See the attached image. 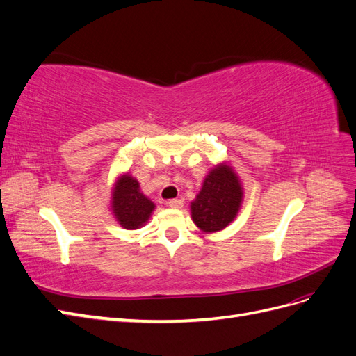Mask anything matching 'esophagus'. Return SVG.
I'll use <instances>...</instances> for the list:
<instances>
[{
  "label": "esophagus",
  "mask_w": 356,
  "mask_h": 356,
  "mask_svg": "<svg viewBox=\"0 0 356 356\" xmlns=\"http://www.w3.org/2000/svg\"><path fill=\"white\" fill-rule=\"evenodd\" d=\"M166 203H168V207L175 208V209H178V208L182 207V200H181V199H170V200H168Z\"/></svg>",
  "instance_id": "34e87169"
}]
</instances>
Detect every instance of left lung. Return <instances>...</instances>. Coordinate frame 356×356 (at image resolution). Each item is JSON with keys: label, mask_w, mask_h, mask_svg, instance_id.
Returning a JSON list of instances; mask_svg holds the SVG:
<instances>
[{"label": "left lung", "mask_w": 356, "mask_h": 356, "mask_svg": "<svg viewBox=\"0 0 356 356\" xmlns=\"http://www.w3.org/2000/svg\"><path fill=\"white\" fill-rule=\"evenodd\" d=\"M242 187L230 166H217L204 178L196 200L191 203V218L203 232H218L234 220L242 202Z\"/></svg>", "instance_id": "1"}]
</instances>
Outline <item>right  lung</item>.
Segmentation results:
<instances>
[{
	"mask_svg": "<svg viewBox=\"0 0 356 356\" xmlns=\"http://www.w3.org/2000/svg\"><path fill=\"white\" fill-rule=\"evenodd\" d=\"M154 203L139 191L138 181L124 175L118 179L113 193V211L122 227L134 230L149 218Z\"/></svg>",
	"mask_w": 356,
	"mask_h": 356,
	"instance_id": "obj_1",
	"label": "right lung"
}]
</instances>
